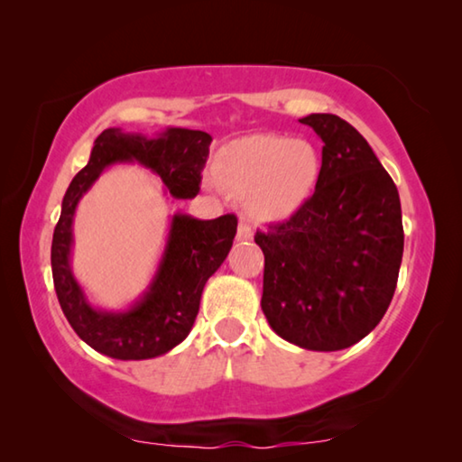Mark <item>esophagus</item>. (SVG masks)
I'll return each instance as SVG.
<instances>
[{"label": "esophagus", "mask_w": 462, "mask_h": 462, "mask_svg": "<svg viewBox=\"0 0 462 462\" xmlns=\"http://www.w3.org/2000/svg\"><path fill=\"white\" fill-rule=\"evenodd\" d=\"M236 238L238 240H251L253 238V230H251V226H249V222H246V219H240Z\"/></svg>", "instance_id": "esophagus-1"}]
</instances>
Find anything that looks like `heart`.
<instances>
[{
  "mask_svg": "<svg viewBox=\"0 0 462 462\" xmlns=\"http://www.w3.org/2000/svg\"><path fill=\"white\" fill-rule=\"evenodd\" d=\"M321 157L313 143L284 134H253L224 153L222 182L251 197V211L263 222L291 217L311 197Z\"/></svg>",
  "mask_w": 462,
  "mask_h": 462,
  "instance_id": "heart-1",
  "label": "heart"
}]
</instances>
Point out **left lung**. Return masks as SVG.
<instances>
[{
  "label": "left lung",
  "instance_id": "1",
  "mask_svg": "<svg viewBox=\"0 0 462 462\" xmlns=\"http://www.w3.org/2000/svg\"><path fill=\"white\" fill-rule=\"evenodd\" d=\"M299 122L323 141L319 180L291 219L254 234L265 254L261 309L280 338L329 353L363 340L388 311L404 249L401 197L346 120Z\"/></svg>",
  "mask_w": 462,
  "mask_h": 462
}]
</instances>
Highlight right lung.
<instances>
[{
	"label": "right lung",
	"mask_w": 462,
	"mask_h": 462,
	"mask_svg": "<svg viewBox=\"0 0 462 462\" xmlns=\"http://www.w3.org/2000/svg\"><path fill=\"white\" fill-rule=\"evenodd\" d=\"M211 136L203 130L165 128L153 139L107 128L95 139L88 163L68 187L53 230L51 273L60 307L80 340L120 361H143L170 353L192 329L208 280L217 272L236 236V216L197 219L174 213L157 272L124 311H106L88 302L72 272L74 213L97 178L116 163H141L174 199L197 197Z\"/></svg>",
	"instance_id": "obj_1"
}]
</instances>
